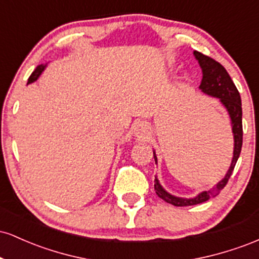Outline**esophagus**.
<instances>
[{"mask_svg": "<svg viewBox=\"0 0 259 259\" xmlns=\"http://www.w3.org/2000/svg\"><path fill=\"white\" fill-rule=\"evenodd\" d=\"M133 133L135 134L136 138L145 139L148 135V126L144 121H135L133 124Z\"/></svg>", "mask_w": 259, "mask_h": 259, "instance_id": "34e87169", "label": "esophagus"}]
</instances>
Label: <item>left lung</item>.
Here are the masks:
<instances>
[{
  "instance_id": "left-lung-1",
  "label": "left lung",
  "mask_w": 259,
  "mask_h": 259,
  "mask_svg": "<svg viewBox=\"0 0 259 259\" xmlns=\"http://www.w3.org/2000/svg\"><path fill=\"white\" fill-rule=\"evenodd\" d=\"M194 56L202 69V81L198 89L208 96L219 99L222 105L227 109L229 117H230L231 130H233L234 136V151L233 159H231L230 167H229L225 177L215 186H213V189H210L209 191H202L195 197L184 198L169 194L167 190L160 185L158 178H154V190H156L157 196L162 198L163 201L177 207L195 206V204L203 203L209 198L215 197L224 189L229 178L233 174L235 164L239 159L242 147V107L241 97H240L236 86L221 63L197 51H194ZM153 157L157 164L156 151H153Z\"/></svg>"
}]
</instances>
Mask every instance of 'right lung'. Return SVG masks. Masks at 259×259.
I'll list each match as a JSON object with an SVG mask.
<instances>
[{
	"mask_svg": "<svg viewBox=\"0 0 259 259\" xmlns=\"http://www.w3.org/2000/svg\"><path fill=\"white\" fill-rule=\"evenodd\" d=\"M46 67H47V64H40V65H37L36 69H35L34 72H32L31 75L29 76V79H28V84H31V82L36 81V80L38 79V76H40L41 74H42L44 70L46 69Z\"/></svg>",
	"mask_w": 259,
	"mask_h": 259,
	"instance_id": "add662e5",
	"label": "right lung"
}]
</instances>
